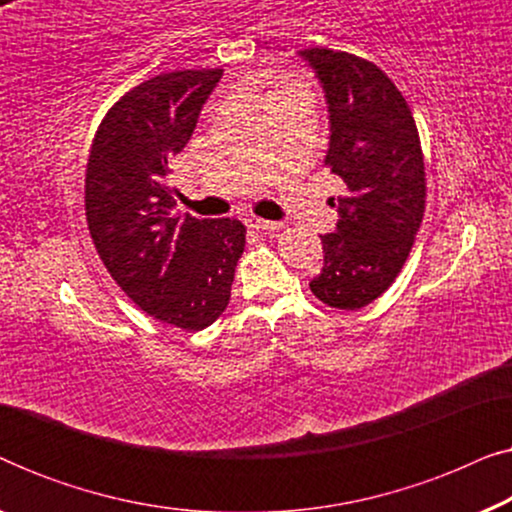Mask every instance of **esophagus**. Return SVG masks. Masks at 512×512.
Masks as SVG:
<instances>
[{
  "mask_svg": "<svg viewBox=\"0 0 512 512\" xmlns=\"http://www.w3.org/2000/svg\"><path fill=\"white\" fill-rule=\"evenodd\" d=\"M247 226H249V228H254V230H263V233H270V230H279V226H282V223L258 219V216H249V219H247Z\"/></svg>",
  "mask_w": 512,
  "mask_h": 512,
  "instance_id": "34e87169",
  "label": "esophagus"
}]
</instances>
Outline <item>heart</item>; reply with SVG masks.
<instances>
[{
  "mask_svg": "<svg viewBox=\"0 0 512 512\" xmlns=\"http://www.w3.org/2000/svg\"><path fill=\"white\" fill-rule=\"evenodd\" d=\"M296 95H305V90L300 86H286L284 90H279V93H275L270 97V102H277V100H286V97H296ZM268 102V104H270Z\"/></svg>",
  "mask_w": 512,
  "mask_h": 512,
  "instance_id": "1",
  "label": "heart"
}]
</instances>
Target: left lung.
Returning <instances> with one entry per match:
<instances>
[{"label":"left lung","mask_w":512,"mask_h":512,"mask_svg":"<svg viewBox=\"0 0 512 512\" xmlns=\"http://www.w3.org/2000/svg\"><path fill=\"white\" fill-rule=\"evenodd\" d=\"M328 104L324 163L345 184L340 219L321 237L324 268L310 282L321 303L361 310L394 284L424 216L426 174L412 111L373 62L333 48L300 51Z\"/></svg>","instance_id":"1"}]
</instances>
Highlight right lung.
Listing matches in <instances>:
<instances>
[{"instance_id": "right-lung-1", "label": "right lung", "mask_w": 512, "mask_h": 512, "mask_svg": "<svg viewBox=\"0 0 512 512\" xmlns=\"http://www.w3.org/2000/svg\"><path fill=\"white\" fill-rule=\"evenodd\" d=\"M223 69L158 74L102 118L86 167V221L104 268L153 319L202 331L228 307L244 251L237 219L172 216L170 163Z\"/></svg>"}]
</instances>
